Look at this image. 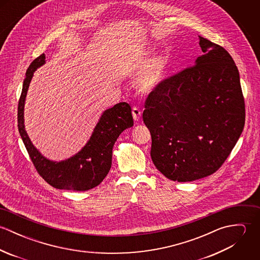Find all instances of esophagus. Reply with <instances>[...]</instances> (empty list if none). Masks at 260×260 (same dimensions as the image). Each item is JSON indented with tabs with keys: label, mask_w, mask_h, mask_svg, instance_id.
Instances as JSON below:
<instances>
[{
	"label": "esophagus",
	"mask_w": 260,
	"mask_h": 260,
	"mask_svg": "<svg viewBox=\"0 0 260 260\" xmlns=\"http://www.w3.org/2000/svg\"><path fill=\"white\" fill-rule=\"evenodd\" d=\"M132 115H133V119H134L135 121H139L140 118H141V116H142V112H141V110H140L139 108L133 107V109H132Z\"/></svg>",
	"instance_id": "34e87169"
}]
</instances>
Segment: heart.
Returning <instances> with one entry per match:
<instances>
[{
	"mask_svg": "<svg viewBox=\"0 0 260 260\" xmlns=\"http://www.w3.org/2000/svg\"><path fill=\"white\" fill-rule=\"evenodd\" d=\"M166 61L163 56L157 55L152 59L143 57L138 63L137 69H142L137 77L136 85L140 92L150 93L157 89L166 76Z\"/></svg>",
	"mask_w": 260,
	"mask_h": 260,
	"instance_id": "b5f03b06",
	"label": "heart"
}]
</instances>
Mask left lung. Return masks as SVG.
<instances>
[{"label":"left lung","mask_w":260,"mask_h":260,"mask_svg":"<svg viewBox=\"0 0 260 260\" xmlns=\"http://www.w3.org/2000/svg\"><path fill=\"white\" fill-rule=\"evenodd\" d=\"M203 55L169 77L145 101L151 158L168 179L189 182L213 174L239 139L245 106L238 69L221 46L199 36Z\"/></svg>","instance_id":"1"}]
</instances>
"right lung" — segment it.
<instances>
[{"label":"right lung","mask_w":260,"mask_h":260,"mask_svg":"<svg viewBox=\"0 0 260 260\" xmlns=\"http://www.w3.org/2000/svg\"><path fill=\"white\" fill-rule=\"evenodd\" d=\"M45 59L44 54L39 56L26 72L18 105L19 133L38 173L46 182L57 189H92L103 181L111 168L112 151L117 138L124 130L133 126L131 107L126 102H120L103 112L86 145L72 157L62 161L48 159L32 143L24 121L25 101L30 83L34 72L46 63Z\"/></svg>","instance_id":"right-lung-1"}]
</instances>
